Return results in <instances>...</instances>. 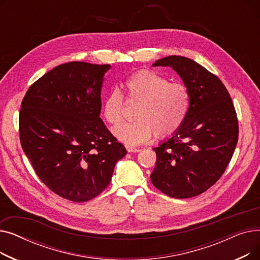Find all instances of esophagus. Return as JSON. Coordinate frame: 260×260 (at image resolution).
Returning a JSON list of instances; mask_svg holds the SVG:
<instances>
[{"instance_id": "1", "label": "esophagus", "mask_w": 260, "mask_h": 260, "mask_svg": "<svg viewBox=\"0 0 260 260\" xmlns=\"http://www.w3.org/2000/svg\"><path fill=\"white\" fill-rule=\"evenodd\" d=\"M126 151L128 153H138L140 149L139 148H136V147H133V146H126Z\"/></svg>"}]
</instances>
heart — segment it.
<instances>
[{"label":"heart","instance_id":"1","mask_svg":"<svg viewBox=\"0 0 260 260\" xmlns=\"http://www.w3.org/2000/svg\"><path fill=\"white\" fill-rule=\"evenodd\" d=\"M129 98L139 102L135 120L113 128L115 138L126 146H136L151 139L154 134L163 139L180 128L189 107L186 87L170 81L159 74L142 70L126 81ZM123 95L118 88L108 92L103 102V116L111 124L122 119Z\"/></svg>","mask_w":260,"mask_h":260}]
</instances>
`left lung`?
<instances>
[{
  "label": "left lung",
  "mask_w": 260,
  "mask_h": 260,
  "mask_svg": "<svg viewBox=\"0 0 260 260\" xmlns=\"http://www.w3.org/2000/svg\"><path fill=\"white\" fill-rule=\"evenodd\" d=\"M172 67L189 94L180 128L153 149L157 161L152 183L173 198L206 192L224 173L238 140L235 108L222 82L197 62L181 56L157 60Z\"/></svg>",
  "instance_id": "obj_1"
}]
</instances>
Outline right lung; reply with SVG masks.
<instances>
[{
	"label": "right lung",
	"mask_w": 260,
	"mask_h": 260,
	"mask_svg": "<svg viewBox=\"0 0 260 260\" xmlns=\"http://www.w3.org/2000/svg\"><path fill=\"white\" fill-rule=\"evenodd\" d=\"M109 68L86 62L59 65L35 82L21 104L25 155L49 189L74 202L98 196L126 155L100 118Z\"/></svg>",
	"instance_id": "right-lung-1"
}]
</instances>
